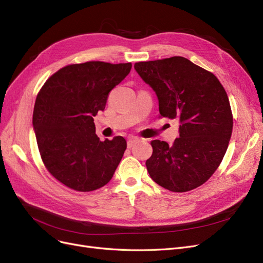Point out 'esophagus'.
<instances>
[{"mask_svg": "<svg viewBox=\"0 0 263 263\" xmlns=\"http://www.w3.org/2000/svg\"><path fill=\"white\" fill-rule=\"evenodd\" d=\"M138 142H139V139H137V138H131V139H129V140H128V147H129V148L133 147L134 144L138 143Z\"/></svg>", "mask_w": 263, "mask_h": 263, "instance_id": "34e87169", "label": "esophagus"}]
</instances>
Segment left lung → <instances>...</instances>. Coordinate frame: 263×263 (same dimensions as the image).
Returning a JSON list of instances; mask_svg holds the SVG:
<instances>
[{"instance_id":"8db88e82","label":"left lung","mask_w":263,"mask_h":263,"mask_svg":"<svg viewBox=\"0 0 263 263\" xmlns=\"http://www.w3.org/2000/svg\"><path fill=\"white\" fill-rule=\"evenodd\" d=\"M134 69L153 88L160 117L179 121L173 145L152 141L147 172L160 187L185 192L200 187L215 173L233 131L227 94L216 76L183 57L138 62Z\"/></svg>"}]
</instances>
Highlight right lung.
<instances>
[{"instance_id": "obj_1", "label": "right lung", "mask_w": 263, "mask_h": 263, "mask_svg": "<svg viewBox=\"0 0 263 263\" xmlns=\"http://www.w3.org/2000/svg\"><path fill=\"white\" fill-rule=\"evenodd\" d=\"M131 63L89 61L55 72L38 92L32 125L48 172L70 189L88 192L107 184L126 148L122 137L100 141L94 117Z\"/></svg>"}]
</instances>
